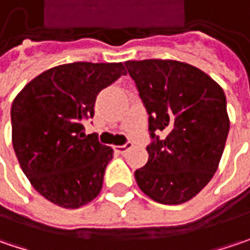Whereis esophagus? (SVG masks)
<instances>
[{
	"label": "esophagus",
	"instance_id": "esophagus-1",
	"mask_svg": "<svg viewBox=\"0 0 250 250\" xmlns=\"http://www.w3.org/2000/svg\"><path fill=\"white\" fill-rule=\"evenodd\" d=\"M131 146H133V144L128 141V143H125V146H116V147H114V150H116L117 153H120V154H125V151H127Z\"/></svg>",
	"mask_w": 250,
	"mask_h": 250
}]
</instances>
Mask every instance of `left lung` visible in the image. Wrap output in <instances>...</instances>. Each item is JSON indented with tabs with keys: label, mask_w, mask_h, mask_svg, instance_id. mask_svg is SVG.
<instances>
[{
	"label": "left lung",
	"mask_w": 250,
	"mask_h": 250,
	"mask_svg": "<svg viewBox=\"0 0 250 250\" xmlns=\"http://www.w3.org/2000/svg\"><path fill=\"white\" fill-rule=\"evenodd\" d=\"M148 113V161L134 172L150 198L178 205L192 199L218 169L229 133L222 87L189 63L172 59L127 61ZM163 131L160 139L155 132Z\"/></svg>",
	"instance_id": "left-lung-1"
}]
</instances>
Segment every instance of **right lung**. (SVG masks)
<instances>
[{
  "label": "right lung",
  "instance_id": "obj_1",
  "mask_svg": "<svg viewBox=\"0 0 250 250\" xmlns=\"http://www.w3.org/2000/svg\"><path fill=\"white\" fill-rule=\"evenodd\" d=\"M122 75L123 63L75 62L38 75L11 107L12 146L31 185L52 204L76 209L99 195L113 148L86 136L99 92Z\"/></svg>",
  "mask_w": 250,
  "mask_h": 250
}]
</instances>
